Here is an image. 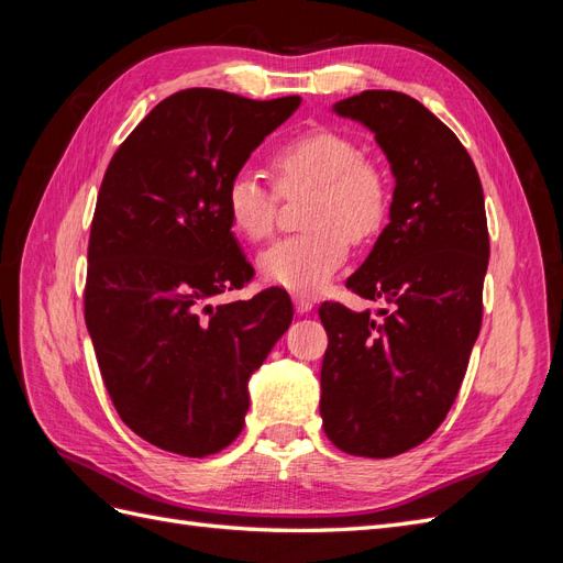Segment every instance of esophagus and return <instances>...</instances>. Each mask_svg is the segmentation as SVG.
Returning <instances> with one entry per match:
<instances>
[{
    "instance_id": "34e87169",
    "label": "esophagus",
    "mask_w": 563,
    "mask_h": 563,
    "mask_svg": "<svg viewBox=\"0 0 563 563\" xmlns=\"http://www.w3.org/2000/svg\"><path fill=\"white\" fill-rule=\"evenodd\" d=\"M294 305H296V310L300 314H305V312H310L314 308V300L310 296H305V294H296L294 296Z\"/></svg>"
}]
</instances>
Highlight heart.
Wrapping results in <instances>:
<instances>
[{
	"instance_id": "obj_1",
	"label": "heart",
	"mask_w": 563,
	"mask_h": 563,
	"mask_svg": "<svg viewBox=\"0 0 563 563\" xmlns=\"http://www.w3.org/2000/svg\"><path fill=\"white\" fill-rule=\"evenodd\" d=\"M282 195L310 190L305 225L310 232L284 236L255 261L272 286L314 294L345 265L352 242L376 236L389 213L391 185L383 166L366 159L347 133L317 126L284 143L269 159ZM277 195L249 172L236 174L225 190V216L232 232L263 242L275 228Z\"/></svg>"
}]
</instances>
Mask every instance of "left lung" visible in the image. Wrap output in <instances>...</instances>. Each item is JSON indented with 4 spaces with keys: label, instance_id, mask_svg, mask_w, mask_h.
Returning <instances> with one entry per match:
<instances>
[{
    "label": "left lung",
    "instance_id": "8db88e82",
    "mask_svg": "<svg viewBox=\"0 0 563 563\" xmlns=\"http://www.w3.org/2000/svg\"><path fill=\"white\" fill-rule=\"evenodd\" d=\"M333 112L376 135L395 192L389 223L347 279L385 308H319L329 333L319 413L340 451L391 457L444 422L463 385L490 251L484 190L457 135L416 98L364 91Z\"/></svg>",
    "mask_w": 563,
    "mask_h": 563
}]
</instances>
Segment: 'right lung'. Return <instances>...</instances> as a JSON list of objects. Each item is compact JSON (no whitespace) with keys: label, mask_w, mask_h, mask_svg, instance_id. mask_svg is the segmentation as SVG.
<instances>
[{"label":"right lung","mask_w":563,"mask_h":563,"mask_svg":"<svg viewBox=\"0 0 563 563\" xmlns=\"http://www.w3.org/2000/svg\"><path fill=\"white\" fill-rule=\"evenodd\" d=\"M298 106L178 91L119 145L100 185L84 319L119 418L162 451L230 446L249 378L294 319L277 286L216 308L211 298L253 277L225 216L228 185Z\"/></svg>","instance_id":"obj_1"}]
</instances>
